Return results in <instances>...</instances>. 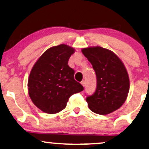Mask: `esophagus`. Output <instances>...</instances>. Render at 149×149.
<instances>
[{"label": "esophagus", "instance_id": "esophagus-1", "mask_svg": "<svg viewBox=\"0 0 149 149\" xmlns=\"http://www.w3.org/2000/svg\"><path fill=\"white\" fill-rule=\"evenodd\" d=\"M81 84L82 85L83 87H85V81H81Z\"/></svg>", "mask_w": 149, "mask_h": 149}]
</instances>
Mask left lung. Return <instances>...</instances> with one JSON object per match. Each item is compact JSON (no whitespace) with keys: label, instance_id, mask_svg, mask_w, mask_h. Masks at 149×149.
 <instances>
[{"label":"left lung","instance_id":"8db88e82","mask_svg":"<svg viewBox=\"0 0 149 149\" xmlns=\"http://www.w3.org/2000/svg\"><path fill=\"white\" fill-rule=\"evenodd\" d=\"M94 69L97 78L95 93L86 97L89 109L99 115L119 109L127 99L130 79L125 65L112 51L100 46L81 49Z\"/></svg>","mask_w":149,"mask_h":149}]
</instances>
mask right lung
<instances>
[{
  "label": "right lung",
  "mask_w": 149,
  "mask_h": 149,
  "mask_svg": "<svg viewBox=\"0 0 149 149\" xmlns=\"http://www.w3.org/2000/svg\"><path fill=\"white\" fill-rule=\"evenodd\" d=\"M74 52L65 44L52 47L32 67L28 80V93L34 104L44 113H59L66 108L70 95L83 90L74 80V70L68 65Z\"/></svg>",
  "instance_id": "right-lung-1"
}]
</instances>
